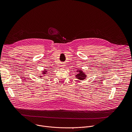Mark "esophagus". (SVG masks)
Listing matches in <instances>:
<instances>
[{
	"mask_svg": "<svg viewBox=\"0 0 132 132\" xmlns=\"http://www.w3.org/2000/svg\"><path fill=\"white\" fill-rule=\"evenodd\" d=\"M62 67H64V65H62Z\"/></svg>",
	"mask_w": 132,
	"mask_h": 132,
	"instance_id": "34e87169",
	"label": "esophagus"
}]
</instances>
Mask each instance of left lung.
Masks as SVG:
<instances>
[{"label": "left lung", "instance_id": "left-lung-1", "mask_svg": "<svg viewBox=\"0 0 132 132\" xmlns=\"http://www.w3.org/2000/svg\"><path fill=\"white\" fill-rule=\"evenodd\" d=\"M77 71L78 72V73H77L75 76H76V78H77L78 79L80 80H84L87 77V75L82 70H77Z\"/></svg>", "mask_w": 132, "mask_h": 132}]
</instances>
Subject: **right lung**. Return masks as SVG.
Here are the masks:
<instances>
[{
    "mask_svg": "<svg viewBox=\"0 0 132 132\" xmlns=\"http://www.w3.org/2000/svg\"><path fill=\"white\" fill-rule=\"evenodd\" d=\"M47 70H48V69H46V70H43V71H42V75H40L39 77L41 78L42 77H44V76H45V75H46V73H47V72H48ZM42 75H43V76H42Z\"/></svg>",
    "mask_w": 132,
    "mask_h": 132,
    "instance_id": "1",
    "label": "right lung"
}]
</instances>
